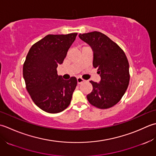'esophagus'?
Segmentation results:
<instances>
[{"mask_svg": "<svg viewBox=\"0 0 156 156\" xmlns=\"http://www.w3.org/2000/svg\"><path fill=\"white\" fill-rule=\"evenodd\" d=\"M77 83L78 84H81V83H83L85 81L84 79H82L81 77H77Z\"/></svg>", "mask_w": 156, "mask_h": 156, "instance_id": "34e87169", "label": "esophagus"}]
</instances>
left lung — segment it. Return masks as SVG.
I'll list each match as a JSON object with an SVG mask.
<instances>
[{
    "label": "left lung",
    "mask_w": 156,
    "mask_h": 156,
    "mask_svg": "<svg viewBox=\"0 0 156 156\" xmlns=\"http://www.w3.org/2000/svg\"><path fill=\"white\" fill-rule=\"evenodd\" d=\"M79 37L93 50V66L101 77L100 83L90 81L93 90L87 100L100 109L109 108L121 100L129 86L128 59L118 44L99 31L79 34Z\"/></svg>",
    "instance_id": "obj_1"
}]
</instances>
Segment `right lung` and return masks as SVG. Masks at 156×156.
Wrapping results in <instances>:
<instances>
[{
  "mask_svg": "<svg viewBox=\"0 0 156 156\" xmlns=\"http://www.w3.org/2000/svg\"><path fill=\"white\" fill-rule=\"evenodd\" d=\"M77 35H47L35 43L27 55L23 66L25 86L34 102L46 112H62L71 103L77 79L64 80L57 75L56 68Z\"/></svg>",
  "mask_w": 156,
  "mask_h": 156,
  "instance_id": "right-lung-1",
  "label": "right lung"
}]
</instances>
